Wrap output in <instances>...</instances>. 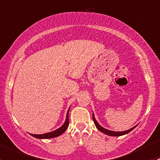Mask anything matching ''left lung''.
Masks as SVG:
<instances>
[{
	"label": "left lung",
	"mask_w": 160,
	"mask_h": 160,
	"mask_svg": "<svg viewBox=\"0 0 160 160\" xmlns=\"http://www.w3.org/2000/svg\"><path fill=\"white\" fill-rule=\"evenodd\" d=\"M93 122H94L95 125H96L97 128H98V130L101 131V132H103V133L106 134V135H110V136H121V135H125V134H127V133H128V132H130L131 131H132V130L134 129V128H135V127H136V126H135V127H133V128H130L129 130L124 131V132H112V131L105 129V128H103V127H101V125H100L98 123V122H97V121H96V119H95L94 116H93Z\"/></svg>",
	"instance_id": "1"
}]
</instances>
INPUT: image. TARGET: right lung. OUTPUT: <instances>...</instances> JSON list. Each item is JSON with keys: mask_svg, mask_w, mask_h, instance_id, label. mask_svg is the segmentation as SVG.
<instances>
[{"mask_svg": "<svg viewBox=\"0 0 160 160\" xmlns=\"http://www.w3.org/2000/svg\"><path fill=\"white\" fill-rule=\"evenodd\" d=\"M69 110H70V108H69ZM69 110L67 111V118H66L65 123H64L59 128L53 131V132H49V133L42 134V135H32V134H31V135H32V136L37 138H55V137H57L59 136V135H62V134L67 130V128H68L69 122H69Z\"/></svg>", "mask_w": 160, "mask_h": 160, "instance_id": "obj_1", "label": "right lung"}]
</instances>
